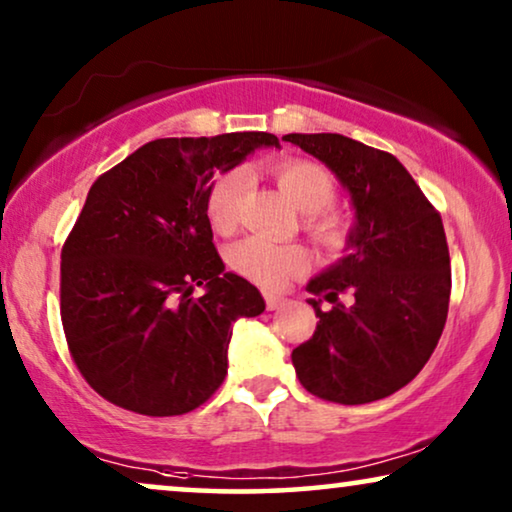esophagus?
<instances>
[{
	"label": "esophagus",
	"instance_id": "esophagus-1",
	"mask_svg": "<svg viewBox=\"0 0 512 512\" xmlns=\"http://www.w3.org/2000/svg\"><path fill=\"white\" fill-rule=\"evenodd\" d=\"M284 305V298L282 296H275V293H265V307H268V310L272 312V310H279V307Z\"/></svg>",
	"mask_w": 512,
	"mask_h": 512
}]
</instances>
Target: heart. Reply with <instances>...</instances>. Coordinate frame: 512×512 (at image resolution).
<instances>
[{
    "instance_id": "b5f03b06",
    "label": "heart",
    "mask_w": 512,
    "mask_h": 512,
    "mask_svg": "<svg viewBox=\"0 0 512 512\" xmlns=\"http://www.w3.org/2000/svg\"><path fill=\"white\" fill-rule=\"evenodd\" d=\"M275 177L296 207L307 212L305 226L314 240L331 249L347 242V221L326 209L335 198V184L324 167L312 160H286L275 167ZM244 191H247V172L233 170L216 179L207 195V219L216 233H235ZM230 265L263 289H282L293 277L305 275L310 268V251L300 244L272 242L268 237L254 235L235 244L230 251Z\"/></svg>"
}]
</instances>
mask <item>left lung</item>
Segmentation results:
<instances>
[{
  "label": "left lung",
  "instance_id": "8db88e82",
  "mask_svg": "<svg viewBox=\"0 0 512 512\" xmlns=\"http://www.w3.org/2000/svg\"><path fill=\"white\" fill-rule=\"evenodd\" d=\"M284 142L331 167L356 209L352 251L307 284L333 307L324 312L321 300H310L319 321L293 349V368L324 401H380L415 380L445 328L452 270L443 219L387 151L333 132Z\"/></svg>",
  "mask_w": 512,
  "mask_h": 512
}]
</instances>
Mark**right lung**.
<instances>
[{
    "instance_id": "1",
    "label": "right lung",
    "mask_w": 512,
    "mask_h": 512,
    "mask_svg": "<svg viewBox=\"0 0 512 512\" xmlns=\"http://www.w3.org/2000/svg\"><path fill=\"white\" fill-rule=\"evenodd\" d=\"M270 132L167 137L97 177L62 244L60 317L69 354L90 387L137 415L200 408L228 373L240 317L263 296L223 272L207 219L216 172L240 165ZM205 285L195 299L192 289Z\"/></svg>"
}]
</instances>
